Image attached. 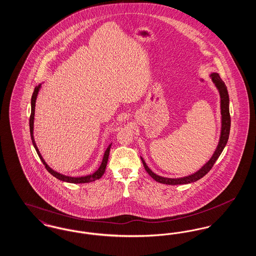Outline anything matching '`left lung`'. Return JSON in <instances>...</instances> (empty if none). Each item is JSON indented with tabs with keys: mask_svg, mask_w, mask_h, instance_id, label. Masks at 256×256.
Listing matches in <instances>:
<instances>
[{
	"mask_svg": "<svg viewBox=\"0 0 256 256\" xmlns=\"http://www.w3.org/2000/svg\"><path fill=\"white\" fill-rule=\"evenodd\" d=\"M209 76H210L212 82L218 89L220 98V115L222 116H220V135L218 146L216 148L211 158L209 159L200 170H196L189 176L178 178H164V176L156 174V172H154L148 167L145 160L141 156V160L143 162V165H144V168L146 170V172L158 182L168 184V185H178V184L195 182L196 180H200L202 178H204L206 174L209 170H211V168L215 164L216 160L219 158L222 152L224 150V146L228 141L230 132V97H228V88L224 84V82L222 80L219 74L211 73L209 74Z\"/></svg>",
	"mask_w": 256,
	"mask_h": 256,
	"instance_id": "obj_1",
	"label": "left lung"
}]
</instances>
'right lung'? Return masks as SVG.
<instances>
[{
	"mask_svg": "<svg viewBox=\"0 0 256 256\" xmlns=\"http://www.w3.org/2000/svg\"><path fill=\"white\" fill-rule=\"evenodd\" d=\"M41 86L42 84H38L34 88V94H32V113H30V137H32V145L34 146L36 150L37 154L39 156V158L41 159L42 163L45 165L46 169L48 170L50 174H52L54 178H56L58 180H60L61 182H65L69 183H88L92 182H95L100 180L104 172H106V165H108V156H110V148L112 143H110L108 146L106 148L104 154V156H102V163L100 165V167L98 168V170L96 172H94L93 174H87V176H65L63 174H60L56 170H52L49 165L46 163V161L44 160V158H42L39 150L36 146V143L34 141V114H36V102L37 96H38V93L41 89Z\"/></svg>",
	"mask_w": 256,
	"mask_h": 256,
	"instance_id": "1",
	"label": "right lung"
}]
</instances>
